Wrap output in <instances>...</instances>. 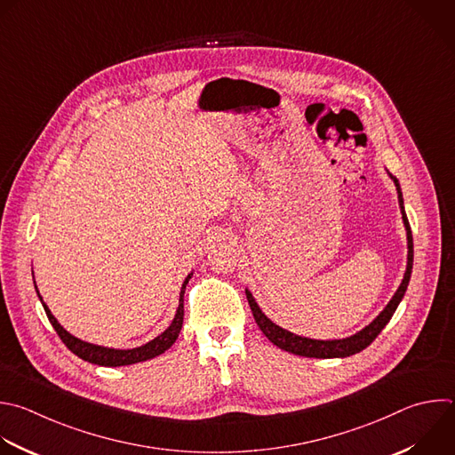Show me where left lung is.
<instances>
[{
	"mask_svg": "<svg viewBox=\"0 0 455 455\" xmlns=\"http://www.w3.org/2000/svg\"><path fill=\"white\" fill-rule=\"evenodd\" d=\"M391 180L395 182L396 186V191H398V204H400V211H402V220H403V227H405V232H407V267H405V273H403V280L400 283V287L396 289V292L393 294V298L389 299V304L384 307V311L368 325L364 327L363 331H359L357 334L350 336V338H345V339H329V341H323V339H311V338H301V336H296L278 325H275L262 311L260 307L257 306L255 298L251 296V292L246 289V298H248V304H250V309L253 313V318H255V323L259 325V329L262 331V334L278 348L289 352V354H294V355H301V357H316V359H332V357H350L354 354H359L361 350H364L366 347H370L375 338L382 332V329L389 323V320L393 318L398 304L402 301L405 291H407V285H409V280H411V271H412V234H411V225H409V220L405 216V211H403V198H402V189H400V184L398 180L389 173Z\"/></svg>",
	"mask_w": 455,
	"mask_h": 455,
	"instance_id": "left-lung-1",
	"label": "left lung"
}]
</instances>
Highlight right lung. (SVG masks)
Wrapping results in <instances>:
<instances>
[{
  "mask_svg": "<svg viewBox=\"0 0 455 455\" xmlns=\"http://www.w3.org/2000/svg\"><path fill=\"white\" fill-rule=\"evenodd\" d=\"M193 273L188 275V278L184 280L182 283V289H180V298H179V309H177V315L172 322V325L161 334L157 336L156 339H151L149 343L142 345V347H137V348H130V350H116V348H107V347H98V345H92V343H85L75 336H71L59 322L57 318L52 315V311L48 309V306L43 301V296L39 294L37 291V285H36V291H37V296L41 299V304L46 311V316L50 320V323L53 325V329L57 331L59 338L62 339V343L75 354L78 355L80 359L87 361V363H92V364H98V366H128V364H135V363H142V361H148V359H154L161 354H164L179 338L180 334V329H182V323H184V292H186V285L189 282Z\"/></svg>",
  "mask_w": 455,
  "mask_h": 455,
  "instance_id": "obj_1",
  "label": "right lung"
}]
</instances>
